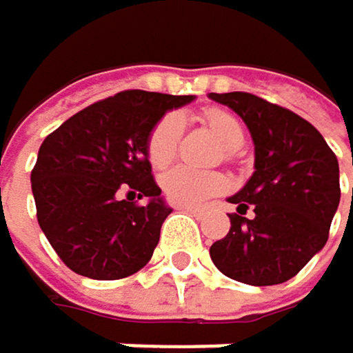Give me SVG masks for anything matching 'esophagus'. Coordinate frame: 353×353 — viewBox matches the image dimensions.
Returning <instances> with one entry per match:
<instances>
[{
    "instance_id": "obj_1",
    "label": "esophagus",
    "mask_w": 353,
    "mask_h": 353,
    "mask_svg": "<svg viewBox=\"0 0 353 353\" xmlns=\"http://www.w3.org/2000/svg\"><path fill=\"white\" fill-rule=\"evenodd\" d=\"M179 208H181V211L192 213V215H200L202 213V206H194V204H181Z\"/></svg>"
}]
</instances>
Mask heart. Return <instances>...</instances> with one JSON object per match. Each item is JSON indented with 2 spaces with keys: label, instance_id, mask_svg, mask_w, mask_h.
<instances>
[{
  "label": "heart",
  "instance_id": "1",
  "mask_svg": "<svg viewBox=\"0 0 353 353\" xmlns=\"http://www.w3.org/2000/svg\"><path fill=\"white\" fill-rule=\"evenodd\" d=\"M202 121L223 147L239 149L245 142V128L232 112L221 108H208ZM181 140V119L176 114L161 117L147 136V159L155 170L166 168L176 157ZM228 176L217 170H196L190 166H176L161 176V190L174 204H200L228 190Z\"/></svg>",
  "mask_w": 353,
  "mask_h": 353
}]
</instances>
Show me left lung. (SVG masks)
I'll return each mask as SVG.
<instances>
[{
    "mask_svg": "<svg viewBox=\"0 0 353 353\" xmlns=\"http://www.w3.org/2000/svg\"><path fill=\"white\" fill-rule=\"evenodd\" d=\"M211 97L241 114L256 145V172L230 198L239 208L211 260L241 283H283L328 241L341 200L336 155L307 119L279 104L245 91Z\"/></svg>",
    "mask_w": 353,
    "mask_h": 353,
    "instance_id": "obj_1",
    "label": "left lung"
}]
</instances>
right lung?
Masks as SVG:
<instances>
[{
	"instance_id": "add662e5",
	"label": "right lung",
	"mask_w": 353,
	"mask_h": 353,
	"mask_svg": "<svg viewBox=\"0 0 353 353\" xmlns=\"http://www.w3.org/2000/svg\"><path fill=\"white\" fill-rule=\"evenodd\" d=\"M187 102L192 95L121 91L44 138L31 192L42 232L70 270L112 281L151 260L170 208L151 174L147 136Z\"/></svg>"
}]
</instances>
